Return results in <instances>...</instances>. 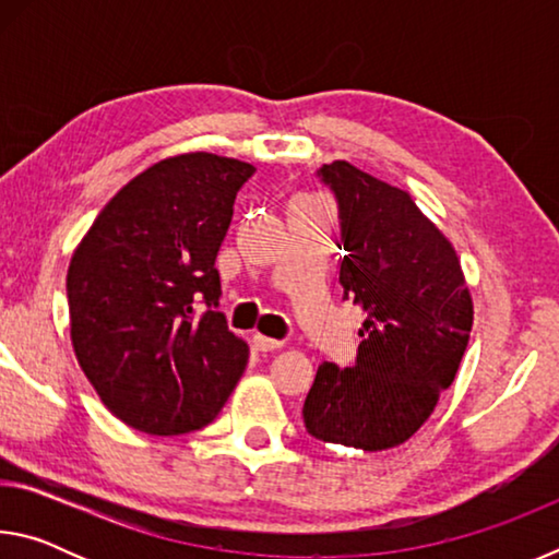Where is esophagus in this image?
Segmentation results:
<instances>
[{
    "label": "esophagus",
    "mask_w": 559,
    "mask_h": 559,
    "mask_svg": "<svg viewBox=\"0 0 559 559\" xmlns=\"http://www.w3.org/2000/svg\"><path fill=\"white\" fill-rule=\"evenodd\" d=\"M253 347L259 349V353H273V349H281L283 343L281 340H273V337H266V335H253Z\"/></svg>",
    "instance_id": "34e87169"
}]
</instances>
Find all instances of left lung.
Segmentation results:
<instances>
[{
    "label": "left lung",
    "mask_w": 559,
    "mask_h": 559,
    "mask_svg": "<svg viewBox=\"0 0 559 559\" xmlns=\"http://www.w3.org/2000/svg\"><path fill=\"white\" fill-rule=\"evenodd\" d=\"M318 177L340 210L343 298L362 306L367 320L355 367H318L302 421L320 441L386 451L412 439L451 386L473 300L451 241L409 192L345 159Z\"/></svg>",
    "instance_id": "left-lung-1"
}]
</instances>
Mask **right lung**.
Returning <instances> with one entry per match:
<instances>
[{"label": "right lung", "mask_w": 559, "mask_h": 559, "mask_svg": "<svg viewBox=\"0 0 559 559\" xmlns=\"http://www.w3.org/2000/svg\"><path fill=\"white\" fill-rule=\"evenodd\" d=\"M257 167L187 153L159 159L103 206L75 246L71 343L103 404L128 427L177 437L210 424L249 345L216 310V253Z\"/></svg>", "instance_id": "obj_1"}]
</instances>
